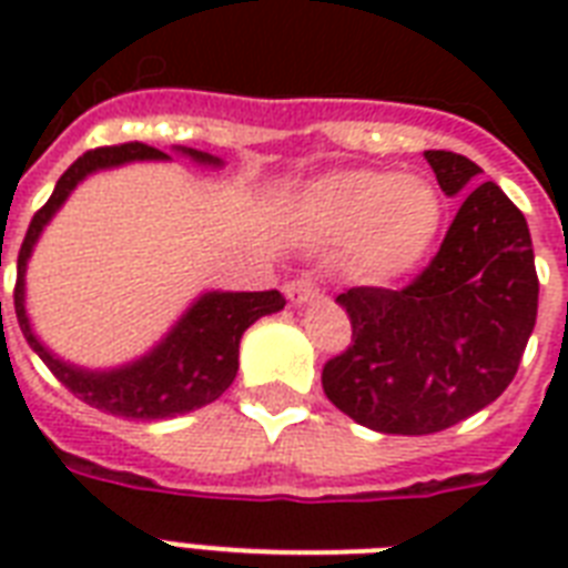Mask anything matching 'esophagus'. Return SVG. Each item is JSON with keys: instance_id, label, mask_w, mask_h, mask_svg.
<instances>
[{"instance_id": "1", "label": "esophagus", "mask_w": 568, "mask_h": 568, "mask_svg": "<svg viewBox=\"0 0 568 568\" xmlns=\"http://www.w3.org/2000/svg\"><path fill=\"white\" fill-rule=\"evenodd\" d=\"M321 294L318 283H312L310 276H297L292 283H285V297L294 303V306H303V303H312Z\"/></svg>"}]
</instances>
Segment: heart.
<instances>
[{
    "label": "heart",
    "mask_w": 568,
    "mask_h": 568,
    "mask_svg": "<svg viewBox=\"0 0 568 568\" xmlns=\"http://www.w3.org/2000/svg\"><path fill=\"white\" fill-rule=\"evenodd\" d=\"M294 217L315 239L354 244L368 276L392 280L424 256L439 230L442 203L430 182L392 171H329L297 194Z\"/></svg>",
    "instance_id": "1"
}]
</instances>
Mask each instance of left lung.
I'll return each instance as SVG.
<instances>
[{"label":"left lung","instance_id":"obj_1","mask_svg":"<svg viewBox=\"0 0 568 568\" xmlns=\"http://www.w3.org/2000/svg\"><path fill=\"white\" fill-rule=\"evenodd\" d=\"M457 217L418 280L400 292L351 288L354 345L324 365L333 404L377 433L427 436L489 406L516 377L537 324L539 280L525 214L466 155L427 150Z\"/></svg>","mask_w":568,"mask_h":568}]
</instances>
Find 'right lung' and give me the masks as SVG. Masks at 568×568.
I'll list each match as a JSON object with an SVG mask.
<instances>
[{
	"label": "right lung",
	"mask_w": 568,
	"mask_h": 568,
	"mask_svg": "<svg viewBox=\"0 0 568 568\" xmlns=\"http://www.w3.org/2000/svg\"><path fill=\"white\" fill-rule=\"evenodd\" d=\"M171 150L200 168H212V171L223 168V159L203 150H191V146H171ZM135 162H171V155L135 141V144L91 150L67 168L64 176L55 182V191L47 205L29 223L20 258H17L13 310H17V321L31 351L75 397L120 418L159 422V418L194 413L200 406L217 400L239 374V345L244 329L258 318L283 310L285 301L280 292H217L212 288L194 297L189 310L173 321V327L146 354L129 363L111 365V368H88V365L61 359L31 327L29 310H26L29 258L43 230L88 176Z\"/></svg>",
	"instance_id": "obj_1"
}]
</instances>
